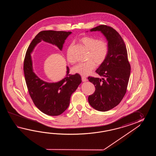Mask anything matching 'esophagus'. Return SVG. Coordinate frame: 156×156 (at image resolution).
I'll use <instances>...</instances> for the list:
<instances>
[{"mask_svg": "<svg viewBox=\"0 0 156 156\" xmlns=\"http://www.w3.org/2000/svg\"><path fill=\"white\" fill-rule=\"evenodd\" d=\"M81 79H82V81H83V82H86V81H87V79H86V77L81 76Z\"/></svg>", "mask_w": 156, "mask_h": 156, "instance_id": "1", "label": "esophagus"}]
</instances>
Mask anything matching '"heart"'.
Segmentation results:
<instances>
[{
  "mask_svg": "<svg viewBox=\"0 0 156 156\" xmlns=\"http://www.w3.org/2000/svg\"><path fill=\"white\" fill-rule=\"evenodd\" d=\"M80 41L86 48L89 50L87 55L88 61L78 63L73 68L76 73L86 76L92 72L98 65H101L105 61L109 51V44L105 40H99L95 37L84 36L80 38ZM72 47L71 44L67 51V59L70 63H75L76 60L72 55Z\"/></svg>",
  "mask_w": 156,
  "mask_h": 156,
  "instance_id": "b5f03b06",
  "label": "heart"
}]
</instances>
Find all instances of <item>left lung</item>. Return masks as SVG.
<instances>
[{"label":"left lung","instance_id":"1","mask_svg":"<svg viewBox=\"0 0 156 156\" xmlns=\"http://www.w3.org/2000/svg\"><path fill=\"white\" fill-rule=\"evenodd\" d=\"M101 31L109 44L106 60L96 70L102 79L89 76L95 87L88 97L90 105L100 112H106L117 106L126 92L130 74L126 46L119 33L111 27L100 25L90 30Z\"/></svg>","mask_w":156,"mask_h":156}]
</instances>
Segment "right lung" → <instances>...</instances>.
Here are the masks:
<instances>
[{"instance_id":"1","label":"right lung","mask_w":156,"mask_h":156,"mask_svg":"<svg viewBox=\"0 0 156 156\" xmlns=\"http://www.w3.org/2000/svg\"><path fill=\"white\" fill-rule=\"evenodd\" d=\"M71 33L51 30L40 32L30 44L24 60V74L30 96L37 108L48 115L57 116L67 109L71 96L81 83V78L79 73L69 74L67 67L66 75L62 80L55 83L45 82L33 72L30 53L42 40L62 50L65 41Z\"/></svg>"}]
</instances>
